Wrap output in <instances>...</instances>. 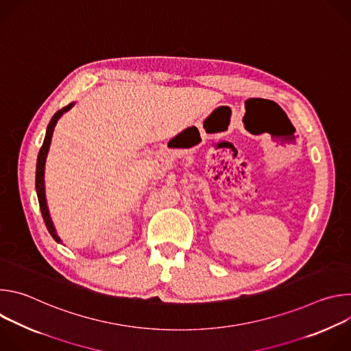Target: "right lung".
Listing matches in <instances>:
<instances>
[{"mask_svg": "<svg viewBox=\"0 0 351 351\" xmlns=\"http://www.w3.org/2000/svg\"><path fill=\"white\" fill-rule=\"evenodd\" d=\"M75 106V103H71L69 106L64 107L62 110L57 111L54 114V117L49 121L48 126H47V132H45V137L43 141V145L38 152V157H37V165H36V191H37V197H38V204H40V210H41V215L43 219L45 222V226L49 232V234L53 236V239L57 243H61L60 236L57 234V230L54 228V223L51 221V217H49V211L47 207V199H45V187H44V169H45V160H47V154H48V149H49V144H51V138H53V133H54V128L58 122V119L68 112L72 107Z\"/></svg>", "mask_w": 351, "mask_h": 351, "instance_id": "right-lung-1", "label": "right lung"}]
</instances>
